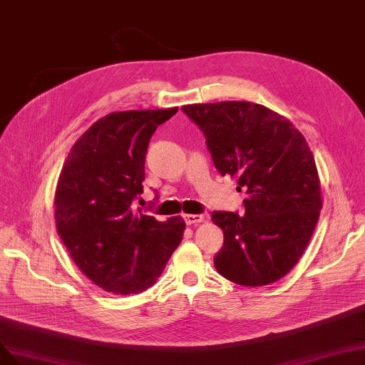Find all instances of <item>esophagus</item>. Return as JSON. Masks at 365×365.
I'll return each mask as SVG.
<instances>
[{
	"label": "esophagus",
	"mask_w": 365,
	"mask_h": 365,
	"mask_svg": "<svg viewBox=\"0 0 365 365\" xmlns=\"http://www.w3.org/2000/svg\"><path fill=\"white\" fill-rule=\"evenodd\" d=\"M183 220H185V222L187 224V225H192V224H198V222H203L205 221V217L203 215H185L183 217Z\"/></svg>",
	"instance_id": "34e87169"
}]
</instances>
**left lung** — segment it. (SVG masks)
<instances>
[{
	"mask_svg": "<svg viewBox=\"0 0 365 365\" xmlns=\"http://www.w3.org/2000/svg\"><path fill=\"white\" fill-rule=\"evenodd\" d=\"M182 111L205 133L217 170L250 195L245 213L212 212L224 232L215 267L247 287L278 281L301 259L322 209L305 138L287 118L252 102L194 103Z\"/></svg>",
	"mask_w": 365,
	"mask_h": 365,
	"instance_id": "left-lung-1",
	"label": "left lung"
}]
</instances>
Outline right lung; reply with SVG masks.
<instances>
[{
    "label": "right lung",
    "mask_w": 365,
    "mask_h": 365,
    "mask_svg": "<svg viewBox=\"0 0 365 365\" xmlns=\"http://www.w3.org/2000/svg\"><path fill=\"white\" fill-rule=\"evenodd\" d=\"M178 110L108 114L83 133L63 165L57 232L83 274L106 292L152 287L182 242V217L160 222L132 207L143 194L148 141Z\"/></svg>",
    "instance_id": "obj_1"
}]
</instances>
